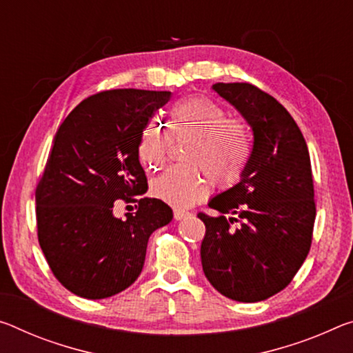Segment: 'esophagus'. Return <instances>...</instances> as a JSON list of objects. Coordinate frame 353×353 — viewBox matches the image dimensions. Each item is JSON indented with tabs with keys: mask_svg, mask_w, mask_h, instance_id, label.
Instances as JSON below:
<instances>
[{
	"mask_svg": "<svg viewBox=\"0 0 353 353\" xmlns=\"http://www.w3.org/2000/svg\"><path fill=\"white\" fill-rule=\"evenodd\" d=\"M190 212L187 210H182V209H174V220H183V218L188 216Z\"/></svg>",
	"mask_w": 353,
	"mask_h": 353,
	"instance_id": "esophagus-1",
	"label": "esophagus"
}]
</instances>
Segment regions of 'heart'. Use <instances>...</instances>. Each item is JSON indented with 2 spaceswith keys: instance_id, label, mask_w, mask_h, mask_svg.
I'll list each match as a JSON object with an SVG mask.
<instances>
[{
  "instance_id": "obj_1",
  "label": "heart",
  "mask_w": 353,
  "mask_h": 353,
  "mask_svg": "<svg viewBox=\"0 0 353 353\" xmlns=\"http://www.w3.org/2000/svg\"><path fill=\"white\" fill-rule=\"evenodd\" d=\"M170 113L176 130L193 133L198 137V143L188 154L192 163L174 165L154 179L150 183L152 196L176 209H185L209 192L210 182L205 177L206 174L220 188L239 183L253 154L248 125L228 117V111L220 103L205 96L177 100ZM166 148V127L152 117L144 124L138 139V157L144 168L159 170L163 166Z\"/></svg>"
}]
</instances>
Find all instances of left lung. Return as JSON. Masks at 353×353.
Instances as JSON below:
<instances>
[{"mask_svg": "<svg viewBox=\"0 0 353 353\" xmlns=\"http://www.w3.org/2000/svg\"><path fill=\"white\" fill-rule=\"evenodd\" d=\"M253 130V154L237 185L199 212L205 278L225 297L253 303L292 281L310 253L316 220L310 152L289 111L250 83H216Z\"/></svg>", "mask_w": 353, "mask_h": 353, "instance_id": "left-lung-1", "label": "left lung"}]
</instances>
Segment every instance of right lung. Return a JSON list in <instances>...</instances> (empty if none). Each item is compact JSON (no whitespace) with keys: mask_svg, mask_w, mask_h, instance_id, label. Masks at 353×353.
<instances>
[{"mask_svg":"<svg viewBox=\"0 0 353 353\" xmlns=\"http://www.w3.org/2000/svg\"><path fill=\"white\" fill-rule=\"evenodd\" d=\"M170 91L111 89L83 100L56 132L36 187L37 239L54 278L78 297L119 294L143 270L150 234L172 220L171 207L146 193L139 163L143 127ZM135 200L125 221L114 201Z\"/></svg>","mask_w":353,"mask_h":353,"instance_id":"obj_1","label":"right lung"}]
</instances>
